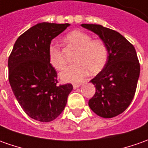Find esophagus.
Returning <instances> with one entry per match:
<instances>
[{
    "instance_id": "34e87169",
    "label": "esophagus",
    "mask_w": 148,
    "mask_h": 148,
    "mask_svg": "<svg viewBox=\"0 0 148 148\" xmlns=\"http://www.w3.org/2000/svg\"><path fill=\"white\" fill-rule=\"evenodd\" d=\"M81 86V83H74L73 84V87H74V89H76V88H78Z\"/></svg>"
}]
</instances>
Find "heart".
Masks as SVG:
<instances>
[{"label":"heart","instance_id":"1","mask_svg":"<svg viewBox=\"0 0 148 148\" xmlns=\"http://www.w3.org/2000/svg\"><path fill=\"white\" fill-rule=\"evenodd\" d=\"M68 47L76 50L74 65L66 67L60 74L63 82H78L88 74H99L108 61V49L102 40H92L91 36L81 31H73L64 38ZM50 65L57 70H62L66 61L58 45H51L49 48Z\"/></svg>","mask_w":148,"mask_h":148}]
</instances>
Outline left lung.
<instances>
[{"mask_svg": "<svg viewBox=\"0 0 148 148\" xmlns=\"http://www.w3.org/2000/svg\"><path fill=\"white\" fill-rule=\"evenodd\" d=\"M82 27L98 35L108 49V61L103 69L90 82L95 93L89 107L103 118L119 115L133 99L140 73V65L133 45L112 29L97 24H82Z\"/></svg>", "mask_w": 148, "mask_h": 148, "instance_id": "left-lung-1", "label": "left lung"}]
</instances>
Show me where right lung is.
I'll use <instances>...</instances> for the list:
<instances>
[{
    "instance_id": "1",
    "label": "right lung",
    "mask_w": 148,
    "mask_h": 148,
    "mask_svg": "<svg viewBox=\"0 0 148 148\" xmlns=\"http://www.w3.org/2000/svg\"><path fill=\"white\" fill-rule=\"evenodd\" d=\"M69 23H42L16 40L8 60L9 81L24 112L32 119L49 122L61 114L73 90L70 83L57 84L56 70L49 61L51 41Z\"/></svg>"
}]
</instances>
